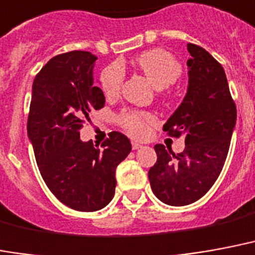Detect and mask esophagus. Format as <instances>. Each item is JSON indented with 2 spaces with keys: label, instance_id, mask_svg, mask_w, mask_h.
Returning <instances> with one entry per match:
<instances>
[{
  "label": "esophagus",
  "instance_id": "34e87169",
  "mask_svg": "<svg viewBox=\"0 0 255 255\" xmlns=\"http://www.w3.org/2000/svg\"><path fill=\"white\" fill-rule=\"evenodd\" d=\"M140 147H142V144H140V143L132 142V148H133V150H139Z\"/></svg>",
  "mask_w": 255,
  "mask_h": 255
}]
</instances>
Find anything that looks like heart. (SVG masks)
Masks as SVG:
<instances>
[{"label": "heart", "instance_id": "heart-1", "mask_svg": "<svg viewBox=\"0 0 255 255\" xmlns=\"http://www.w3.org/2000/svg\"><path fill=\"white\" fill-rule=\"evenodd\" d=\"M133 63L146 75L156 89H165L174 85L182 75V66L170 52L161 48L144 51L135 58ZM124 69L113 62L100 75V88L107 97H116L124 82ZM120 127L135 137L146 136L150 127L156 122L155 115L148 111L126 109L118 116Z\"/></svg>", "mask_w": 255, "mask_h": 255}]
</instances>
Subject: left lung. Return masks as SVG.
<instances>
[{
  "mask_svg": "<svg viewBox=\"0 0 255 255\" xmlns=\"http://www.w3.org/2000/svg\"><path fill=\"white\" fill-rule=\"evenodd\" d=\"M189 86L182 104L163 126L169 136L185 137L174 154L155 144V165L148 170L154 195L169 205H188L208 192L227 158L237 107L222 65L203 47L188 44Z\"/></svg>",
  "mask_w": 255,
  "mask_h": 255,
  "instance_id": "8db88e82",
  "label": "left lung"
}]
</instances>
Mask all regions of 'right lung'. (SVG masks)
<instances>
[{"label": "right lung", "mask_w": 255, "mask_h": 255, "mask_svg": "<svg viewBox=\"0 0 255 255\" xmlns=\"http://www.w3.org/2000/svg\"><path fill=\"white\" fill-rule=\"evenodd\" d=\"M97 56L70 51L51 58L35 77L28 115L37 167L60 203L93 212L113 199L115 171L131 152V143L118 131L109 132L101 147L81 142L80 131L89 113L105 105L103 90L93 85Z\"/></svg>", "instance_id": "right-lung-1"}]
</instances>
